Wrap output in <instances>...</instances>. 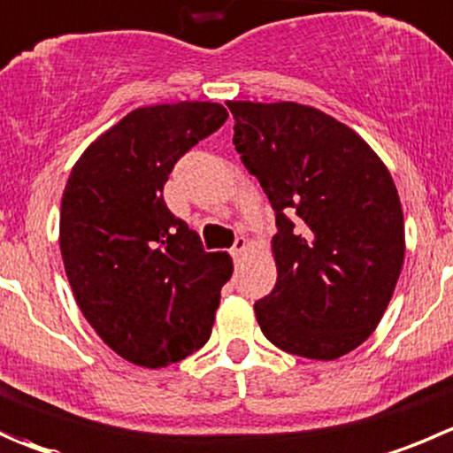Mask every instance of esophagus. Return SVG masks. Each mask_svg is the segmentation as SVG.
I'll return each instance as SVG.
<instances>
[{
    "label": "esophagus",
    "mask_w": 453,
    "mask_h": 453,
    "mask_svg": "<svg viewBox=\"0 0 453 453\" xmlns=\"http://www.w3.org/2000/svg\"><path fill=\"white\" fill-rule=\"evenodd\" d=\"M247 249H249L247 238H244V235H238V238H235V242H234V247H231V256H234V260H240V257L247 253Z\"/></svg>",
    "instance_id": "34e87169"
}]
</instances>
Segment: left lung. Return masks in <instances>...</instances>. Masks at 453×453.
Listing matches in <instances>:
<instances>
[{"label": "left lung", "mask_w": 453, "mask_h": 453, "mask_svg": "<svg viewBox=\"0 0 453 453\" xmlns=\"http://www.w3.org/2000/svg\"><path fill=\"white\" fill-rule=\"evenodd\" d=\"M234 144L275 213L278 280L253 304L269 342L335 360L372 335L404 260L398 191L380 157L311 106L229 102Z\"/></svg>", "instance_id": "8db88e82"}]
</instances>
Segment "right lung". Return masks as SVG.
I'll return each mask as SVG.
<instances>
[{"label": "right lung", "mask_w": 453, "mask_h": 453, "mask_svg": "<svg viewBox=\"0 0 453 453\" xmlns=\"http://www.w3.org/2000/svg\"><path fill=\"white\" fill-rule=\"evenodd\" d=\"M226 118L211 102L135 109L84 150L64 188L59 247L77 304L140 367L204 347L234 273L231 257L206 253L162 197L178 159Z\"/></svg>", "instance_id": "obj_1"}]
</instances>
